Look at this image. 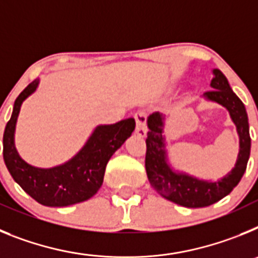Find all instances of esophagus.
Listing matches in <instances>:
<instances>
[{
  "label": "esophagus",
  "instance_id": "esophagus-1",
  "mask_svg": "<svg viewBox=\"0 0 258 258\" xmlns=\"http://www.w3.org/2000/svg\"><path fill=\"white\" fill-rule=\"evenodd\" d=\"M136 118V133L140 137H146L147 134V113L145 111H138L134 115Z\"/></svg>",
  "mask_w": 258,
  "mask_h": 258
}]
</instances>
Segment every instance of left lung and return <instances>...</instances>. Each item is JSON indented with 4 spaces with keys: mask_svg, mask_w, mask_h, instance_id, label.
Here are the masks:
<instances>
[{
    "mask_svg": "<svg viewBox=\"0 0 258 258\" xmlns=\"http://www.w3.org/2000/svg\"><path fill=\"white\" fill-rule=\"evenodd\" d=\"M213 90L203 94L207 101L216 102L229 111L239 136V154L235 166L218 181H206L183 172H177L168 163L164 126L165 116L154 112L147 117V140H146V172L152 187L161 197L186 208H203L217 203L229 195L247 169L250 154V137L248 115L243 102L232 92L229 81L220 70H213L211 81Z\"/></svg>",
    "mask_w": 258,
    "mask_h": 258,
    "instance_id": "obj_1",
    "label": "left lung"
}]
</instances>
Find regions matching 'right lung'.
Segmentation results:
<instances>
[{"mask_svg": "<svg viewBox=\"0 0 258 258\" xmlns=\"http://www.w3.org/2000/svg\"><path fill=\"white\" fill-rule=\"evenodd\" d=\"M36 79L19 94L4 133V160L14 181L36 202L46 207H67L94 197L103 183L104 170L116 150L132 136L136 121L125 118L111 125H98L84 147L64 164L37 168L19 156L14 142L22 103L36 92Z\"/></svg>", "mask_w": 258, "mask_h": 258, "instance_id": "obj_1", "label": "right lung"}]
</instances>
